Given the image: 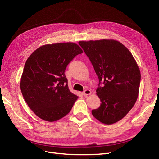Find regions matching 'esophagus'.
<instances>
[{"mask_svg":"<svg viewBox=\"0 0 159 159\" xmlns=\"http://www.w3.org/2000/svg\"><path fill=\"white\" fill-rule=\"evenodd\" d=\"M91 92L89 89H85L83 92L84 95H91Z\"/></svg>","mask_w":159,"mask_h":159,"instance_id":"34e87169","label":"esophagus"}]
</instances>
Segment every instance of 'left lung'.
Instances as JSON below:
<instances>
[{"instance_id":"obj_1","label":"left lung","mask_w":159,"mask_h":159,"mask_svg":"<svg viewBox=\"0 0 159 159\" xmlns=\"http://www.w3.org/2000/svg\"><path fill=\"white\" fill-rule=\"evenodd\" d=\"M79 44L88 56L99 81L96 91L101 105L91 113L106 125L120 121L138 98L141 72L135 60L125 46L115 40L80 41Z\"/></svg>"}]
</instances>
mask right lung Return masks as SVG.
<instances>
[{"label": "right lung", "instance_id": "add662e5", "mask_svg": "<svg viewBox=\"0 0 159 159\" xmlns=\"http://www.w3.org/2000/svg\"><path fill=\"white\" fill-rule=\"evenodd\" d=\"M81 53L78 44L64 42L42 46L28 57L20 89L28 107L38 117L53 122L69 113L78 97L70 91L65 70Z\"/></svg>", "mask_w": 159, "mask_h": 159}]
</instances>
